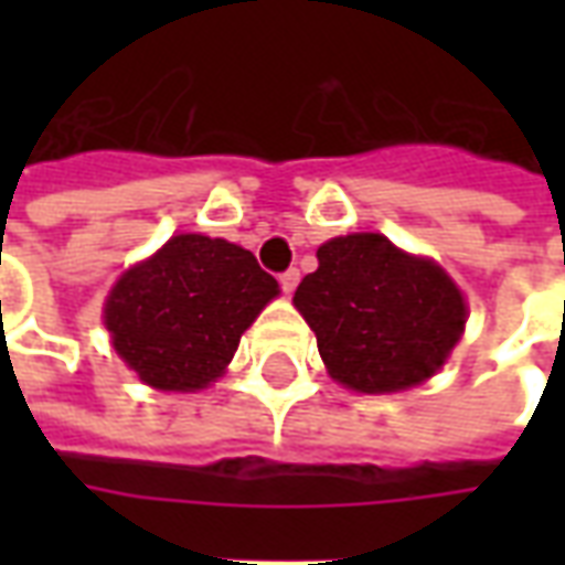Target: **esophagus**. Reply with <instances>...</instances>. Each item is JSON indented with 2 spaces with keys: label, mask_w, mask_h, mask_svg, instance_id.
Returning <instances> with one entry per match:
<instances>
[{
  "label": "esophagus",
  "mask_w": 565,
  "mask_h": 565,
  "mask_svg": "<svg viewBox=\"0 0 565 565\" xmlns=\"http://www.w3.org/2000/svg\"><path fill=\"white\" fill-rule=\"evenodd\" d=\"M278 281H281V290H284V294H294L296 284H299V269L281 271V278H278Z\"/></svg>",
  "instance_id": "obj_1"
}]
</instances>
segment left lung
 I'll use <instances>...</instances> for the list:
<instances>
[{"mask_svg":"<svg viewBox=\"0 0 565 565\" xmlns=\"http://www.w3.org/2000/svg\"><path fill=\"white\" fill-rule=\"evenodd\" d=\"M318 263L294 302L332 379L393 393L436 375L466 323L460 290L436 263L408 257L379 233L332 238L318 247Z\"/></svg>","mask_w":565,"mask_h":565,"instance_id":"left-lung-1","label":"left lung"}]
</instances>
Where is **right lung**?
I'll use <instances>...</instances> for the list:
<instances>
[{"label":"right lung","mask_w":565,"mask_h":565,"mask_svg":"<svg viewBox=\"0 0 565 565\" xmlns=\"http://www.w3.org/2000/svg\"><path fill=\"white\" fill-rule=\"evenodd\" d=\"M278 296V281L245 247L174 235L105 302L115 351L160 391H199L233 360L242 332Z\"/></svg>","instance_id":"obj_1"}]
</instances>
